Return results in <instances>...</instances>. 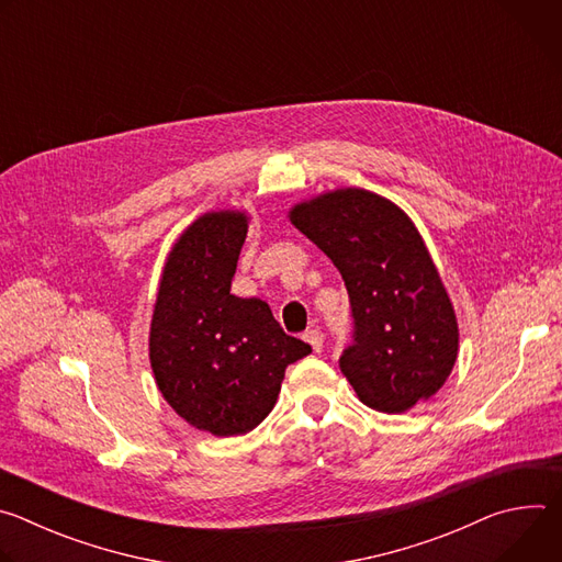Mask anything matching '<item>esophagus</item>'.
Segmentation results:
<instances>
[{"mask_svg": "<svg viewBox=\"0 0 562 562\" xmlns=\"http://www.w3.org/2000/svg\"><path fill=\"white\" fill-rule=\"evenodd\" d=\"M304 340L311 345V349H313L315 353H319V351H323V347H325V334L319 331V329H308V331L304 334Z\"/></svg>", "mask_w": 562, "mask_h": 562, "instance_id": "esophagus-1", "label": "esophagus"}]
</instances>
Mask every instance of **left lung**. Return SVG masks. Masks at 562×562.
Listing matches in <instances>:
<instances>
[{
  "mask_svg": "<svg viewBox=\"0 0 562 562\" xmlns=\"http://www.w3.org/2000/svg\"><path fill=\"white\" fill-rule=\"evenodd\" d=\"M291 224L340 271L353 345L340 371L360 403L405 414L447 382L458 358V319L412 217L364 189H336L295 204Z\"/></svg>",
  "mask_w": 562,
  "mask_h": 562,
  "instance_id": "1",
  "label": "left lung"
}]
</instances>
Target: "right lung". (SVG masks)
<instances>
[{
    "label": "right lung",
    "instance_id": "obj_1",
    "mask_svg": "<svg viewBox=\"0 0 562 562\" xmlns=\"http://www.w3.org/2000/svg\"><path fill=\"white\" fill-rule=\"evenodd\" d=\"M249 231L243 211H211L173 245L153 308L148 358L167 403L191 427L243 436L273 409L284 369L311 347L267 302L231 293Z\"/></svg>",
    "mask_w": 562,
    "mask_h": 562
}]
</instances>
